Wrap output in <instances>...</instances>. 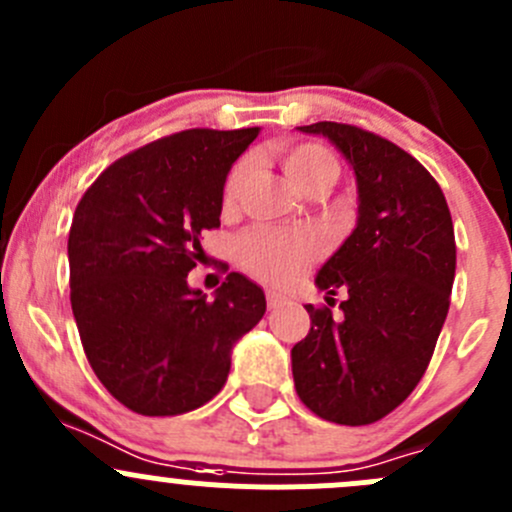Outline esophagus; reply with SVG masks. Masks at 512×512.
I'll return each instance as SVG.
<instances>
[{"label": "esophagus", "instance_id": "1", "mask_svg": "<svg viewBox=\"0 0 512 512\" xmlns=\"http://www.w3.org/2000/svg\"><path fill=\"white\" fill-rule=\"evenodd\" d=\"M282 302H285V294L275 292V289H270V292H267V304H270V309L280 307Z\"/></svg>", "mask_w": 512, "mask_h": 512}]
</instances>
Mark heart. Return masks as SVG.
I'll return each mask as SVG.
<instances>
[{
    "label": "heart",
    "mask_w": 512,
    "mask_h": 512,
    "mask_svg": "<svg viewBox=\"0 0 512 512\" xmlns=\"http://www.w3.org/2000/svg\"><path fill=\"white\" fill-rule=\"evenodd\" d=\"M282 168L299 190H307L317 183L332 185L337 180V158L317 143H292L280 151ZM250 170L247 160H240L230 170L223 188V205L232 208L240 195L245 175ZM240 262L260 280L272 285H287L297 280L304 267L322 252V240L314 232L282 230V227H257L247 232L237 245Z\"/></svg>",
    "instance_id": "heart-1"
}]
</instances>
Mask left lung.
Instances as JSON below:
<instances>
[{
  "label": "left lung",
  "mask_w": 512,
  "mask_h": 512,
  "mask_svg": "<svg viewBox=\"0 0 512 512\" xmlns=\"http://www.w3.org/2000/svg\"><path fill=\"white\" fill-rule=\"evenodd\" d=\"M299 131L329 138L349 160L359 210L314 280L327 294L347 292L344 314L307 304L294 389L324 421L366 426L404 404L436 349L456 277L451 210L433 175L386 138L332 121Z\"/></svg>",
  "instance_id": "1"
}]
</instances>
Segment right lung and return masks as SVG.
I'll use <instances>...</instances> for the list:
<instances>
[{"label": "right lung", "instance_id": "1", "mask_svg": "<svg viewBox=\"0 0 512 512\" xmlns=\"http://www.w3.org/2000/svg\"><path fill=\"white\" fill-rule=\"evenodd\" d=\"M260 128H190L108 165L76 205L69 232L71 309L108 394L143 416H178L225 386L232 347L265 314L240 272L208 299L188 287L220 227L232 163Z\"/></svg>", "mask_w": 512, "mask_h": 512}]
</instances>
